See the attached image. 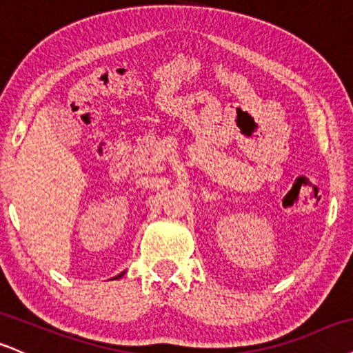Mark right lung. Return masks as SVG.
<instances>
[{"label": "right lung", "mask_w": 353, "mask_h": 353, "mask_svg": "<svg viewBox=\"0 0 353 353\" xmlns=\"http://www.w3.org/2000/svg\"><path fill=\"white\" fill-rule=\"evenodd\" d=\"M123 274H125V271H123V273H120V274H118V276H114V278H117V279H118V278H121Z\"/></svg>", "instance_id": "1"}]
</instances>
